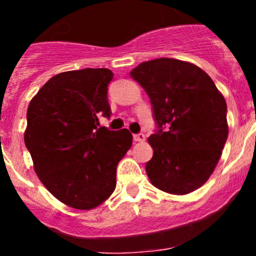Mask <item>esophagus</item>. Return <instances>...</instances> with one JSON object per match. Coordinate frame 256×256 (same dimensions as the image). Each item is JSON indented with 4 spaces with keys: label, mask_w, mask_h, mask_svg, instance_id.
Segmentation results:
<instances>
[{
    "label": "esophagus",
    "mask_w": 256,
    "mask_h": 256,
    "mask_svg": "<svg viewBox=\"0 0 256 256\" xmlns=\"http://www.w3.org/2000/svg\"><path fill=\"white\" fill-rule=\"evenodd\" d=\"M133 140H134V142H144V133H140V134H134V136H133Z\"/></svg>",
    "instance_id": "esophagus-1"
}]
</instances>
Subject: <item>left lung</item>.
<instances>
[{
    "label": "left lung",
    "instance_id": "left-lung-1",
    "mask_svg": "<svg viewBox=\"0 0 256 256\" xmlns=\"http://www.w3.org/2000/svg\"><path fill=\"white\" fill-rule=\"evenodd\" d=\"M150 97L159 130L146 173L156 188L187 195L210 178L228 137L227 104L198 65L177 58L144 61L130 72ZM167 130H162V126Z\"/></svg>",
    "mask_w": 256,
    "mask_h": 256
}]
</instances>
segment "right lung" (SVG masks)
Instances as JSON below:
<instances>
[{"label": "right lung", "mask_w": 256, "mask_h": 256, "mask_svg": "<svg viewBox=\"0 0 256 256\" xmlns=\"http://www.w3.org/2000/svg\"><path fill=\"white\" fill-rule=\"evenodd\" d=\"M112 70H70L56 74L30 100L24 142L44 186L58 201L91 210L110 198L116 166L132 146L126 128L98 126L110 116Z\"/></svg>", "instance_id": "1"}]
</instances>
